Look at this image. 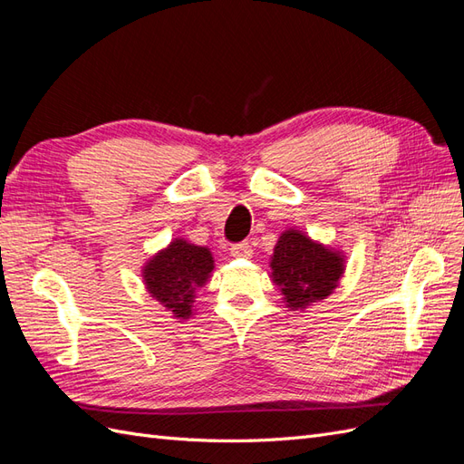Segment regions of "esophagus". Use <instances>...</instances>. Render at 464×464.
<instances>
[{"mask_svg":"<svg viewBox=\"0 0 464 464\" xmlns=\"http://www.w3.org/2000/svg\"><path fill=\"white\" fill-rule=\"evenodd\" d=\"M251 251H254V249H251V246L247 242L230 246V256H234V257H249Z\"/></svg>","mask_w":464,"mask_h":464,"instance_id":"34e87169","label":"esophagus"}]
</instances>
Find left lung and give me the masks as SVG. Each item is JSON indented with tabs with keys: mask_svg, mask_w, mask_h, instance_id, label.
Segmentation results:
<instances>
[{
	"mask_svg": "<svg viewBox=\"0 0 464 464\" xmlns=\"http://www.w3.org/2000/svg\"><path fill=\"white\" fill-rule=\"evenodd\" d=\"M343 275V251L314 242L294 228L280 234L271 256V278L292 312H304L331 296Z\"/></svg>",
	"mask_w": 464,
	"mask_h": 464,
	"instance_id": "8db88e82",
	"label": "left lung"
}]
</instances>
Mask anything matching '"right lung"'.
<instances>
[{
	"label": "right lung",
	"instance_id": "right-lung-1",
	"mask_svg": "<svg viewBox=\"0 0 464 464\" xmlns=\"http://www.w3.org/2000/svg\"><path fill=\"white\" fill-rule=\"evenodd\" d=\"M213 269L215 259L208 247L176 237L145 263L143 283L154 300L184 321L193 315L195 292L207 285Z\"/></svg>",
	"mask_w": 464,
	"mask_h": 464
}]
</instances>
